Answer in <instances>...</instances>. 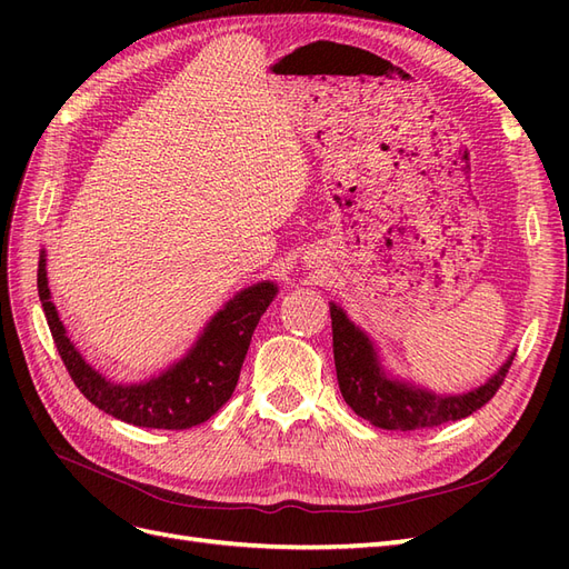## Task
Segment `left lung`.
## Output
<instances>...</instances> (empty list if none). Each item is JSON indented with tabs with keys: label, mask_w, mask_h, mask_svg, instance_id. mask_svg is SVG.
I'll list each match as a JSON object with an SVG mask.
<instances>
[{
	"label": "left lung",
	"mask_w": 569,
	"mask_h": 569,
	"mask_svg": "<svg viewBox=\"0 0 569 569\" xmlns=\"http://www.w3.org/2000/svg\"><path fill=\"white\" fill-rule=\"evenodd\" d=\"M332 316V347L339 391L356 416L382 429H410L439 427L472 416L503 385V377L515 353L498 368L485 385L462 393H437L416 382H408L399 375H391L380 358V349L349 320L347 311L330 301Z\"/></svg>",
	"instance_id": "8db88e82"
}]
</instances>
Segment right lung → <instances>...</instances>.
Listing matches in <instances>:
<instances>
[{"mask_svg":"<svg viewBox=\"0 0 569 569\" xmlns=\"http://www.w3.org/2000/svg\"><path fill=\"white\" fill-rule=\"evenodd\" d=\"M38 295L57 351L84 399L116 420L134 427L189 429L216 416L220 406L232 396L251 335L278 295V284L263 280L237 291L206 322L192 349L180 360L159 375H151L149 380L132 385L111 382L109 377L94 370L76 349V343L68 339L57 306L51 303L44 249L40 251L38 263Z\"/></svg>","mask_w":569,"mask_h":569,"instance_id":"1","label":"right lung"}]
</instances>
